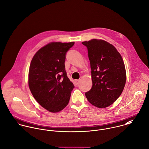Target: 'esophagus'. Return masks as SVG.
<instances>
[{
    "label": "esophagus",
    "mask_w": 149,
    "mask_h": 149,
    "mask_svg": "<svg viewBox=\"0 0 149 149\" xmlns=\"http://www.w3.org/2000/svg\"><path fill=\"white\" fill-rule=\"evenodd\" d=\"M79 81H80V80H79V79H77V80H75V84H76V85H78L79 84Z\"/></svg>",
    "instance_id": "34e87169"
}]
</instances>
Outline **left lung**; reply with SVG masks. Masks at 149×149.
Masks as SVG:
<instances>
[{
	"label": "left lung",
	"instance_id": "left-lung-1",
	"mask_svg": "<svg viewBox=\"0 0 149 149\" xmlns=\"http://www.w3.org/2000/svg\"><path fill=\"white\" fill-rule=\"evenodd\" d=\"M82 44L88 48L93 83L85 95L96 107H109L125 86L126 72L123 58L113 45L104 40L93 39Z\"/></svg>",
	"mask_w": 149,
	"mask_h": 149
}]
</instances>
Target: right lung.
I'll use <instances>...</instances> for the list:
<instances>
[{
	"instance_id": "add662e5",
	"label": "right lung",
	"mask_w": 149,
	"mask_h": 149,
	"mask_svg": "<svg viewBox=\"0 0 149 149\" xmlns=\"http://www.w3.org/2000/svg\"><path fill=\"white\" fill-rule=\"evenodd\" d=\"M74 45V42H51L40 49L30 63V91L41 107L53 113L68 105L74 88L64 64L66 54Z\"/></svg>"
}]
</instances>
